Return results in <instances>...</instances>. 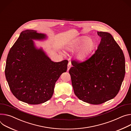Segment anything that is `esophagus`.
Wrapping results in <instances>:
<instances>
[{
	"label": "esophagus",
	"mask_w": 131,
	"mask_h": 131,
	"mask_svg": "<svg viewBox=\"0 0 131 131\" xmlns=\"http://www.w3.org/2000/svg\"><path fill=\"white\" fill-rule=\"evenodd\" d=\"M71 63L70 62H69L68 63V65H67V70L68 71L69 70V69L70 68V67H71Z\"/></svg>",
	"instance_id": "34e87169"
}]
</instances>
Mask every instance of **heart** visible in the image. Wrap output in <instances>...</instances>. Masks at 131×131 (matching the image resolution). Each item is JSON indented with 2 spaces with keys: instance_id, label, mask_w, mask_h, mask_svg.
I'll return each instance as SVG.
<instances>
[{
  "instance_id": "1",
  "label": "heart",
  "mask_w": 131,
  "mask_h": 131,
  "mask_svg": "<svg viewBox=\"0 0 131 131\" xmlns=\"http://www.w3.org/2000/svg\"><path fill=\"white\" fill-rule=\"evenodd\" d=\"M95 43L92 39L87 36H81L73 41L66 47V50L70 52L78 51L76 58L79 61L85 60L94 48Z\"/></svg>"
}]
</instances>
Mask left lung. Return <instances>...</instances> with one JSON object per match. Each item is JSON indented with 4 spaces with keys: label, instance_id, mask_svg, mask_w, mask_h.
Wrapping results in <instances>:
<instances>
[{
    "label": "left lung",
    "instance_id": "obj_1",
    "mask_svg": "<svg viewBox=\"0 0 131 131\" xmlns=\"http://www.w3.org/2000/svg\"><path fill=\"white\" fill-rule=\"evenodd\" d=\"M97 33L101 39L94 54L84 62L72 61L69 70L76 96L92 104L114 98L125 73V57L119 45L109 33Z\"/></svg>",
    "mask_w": 131,
    "mask_h": 131
}]
</instances>
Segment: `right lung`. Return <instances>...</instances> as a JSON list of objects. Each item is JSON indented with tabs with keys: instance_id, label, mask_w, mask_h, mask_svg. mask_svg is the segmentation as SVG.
I'll use <instances>...</instances> for the list:
<instances>
[{
	"instance_id": "right-lung-1",
	"label": "right lung",
	"mask_w": 131,
	"mask_h": 131,
	"mask_svg": "<svg viewBox=\"0 0 131 131\" xmlns=\"http://www.w3.org/2000/svg\"><path fill=\"white\" fill-rule=\"evenodd\" d=\"M46 39L45 34L35 30L23 31L7 58L5 72L10 89L19 100L28 104L50 100L56 81L67 69L68 61L53 62L33 41Z\"/></svg>"
}]
</instances>
